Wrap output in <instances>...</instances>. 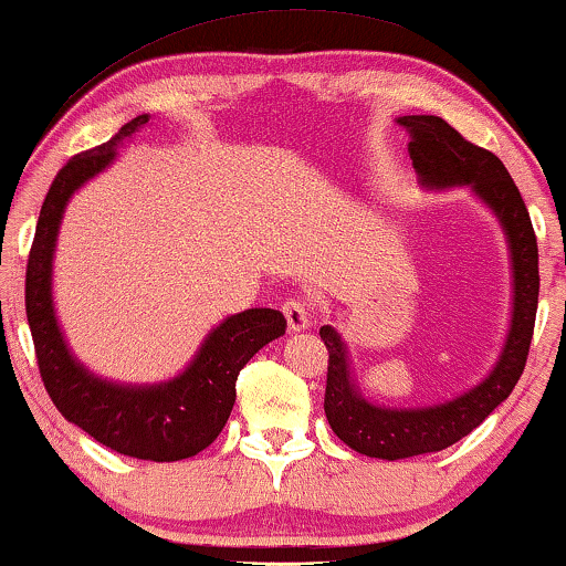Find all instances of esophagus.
<instances>
[{"mask_svg":"<svg viewBox=\"0 0 566 566\" xmlns=\"http://www.w3.org/2000/svg\"><path fill=\"white\" fill-rule=\"evenodd\" d=\"M283 314H285V322H289V329L301 332V329H306V326H308L311 306L301 298H289L283 303Z\"/></svg>","mask_w":566,"mask_h":566,"instance_id":"obj_1","label":"esophagus"}]
</instances>
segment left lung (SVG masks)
Returning a JSON list of instances; mask_svg holds the SVG:
<instances>
[{
  "label": "left lung",
  "mask_w": 566,
  "mask_h": 566,
  "mask_svg": "<svg viewBox=\"0 0 566 566\" xmlns=\"http://www.w3.org/2000/svg\"><path fill=\"white\" fill-rule=\"evenodd\" d=\"M398 125L411 135L408 153L426 188L470 186L472 193L495 211L511 248L513 314L505 347L493 373L454 400L426 408H385L365 400L349 378L347 347L337 329L329 324L318 329L329 349L324 392L326 421L344 444L378 460H406L441 452L478 429L511 396L523 375L538 306V244L534 224L518 186L513 184L501 158L464 140L452 125L433 114L398 117Z\"/></svg>",
  "instance_id": "left-lung-1"
}]
</instances>
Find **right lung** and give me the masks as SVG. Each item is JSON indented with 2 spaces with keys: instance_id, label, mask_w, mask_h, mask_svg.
Here are the masks:
<instances>
[{
  "instance_id": "obj_1",
  "label": "right lung",
  "mask_w": 566,
  "mask_h": 566,
  "mask_svg": "<svg viewBox=\"0 0 566 566\" xmlns=\"http://www.w3.org/2000/svg\"><path fill=\"white\" fill-rule=\"evenodd\" d=\"M147 114L119 127L99 147L73 155L51 184L40 209L24 275V311L35 344L40 378L55 408L114 452L150 462H178L207 449L232 413L237 375L258 349L285 334L275 308H248L227 316L203 339L178 378L158 385H117L96 378L76 357L53 308V250L63 209L76 188L109 166L122 140L147 125Z\"/></svg>"
}]
</instances>
